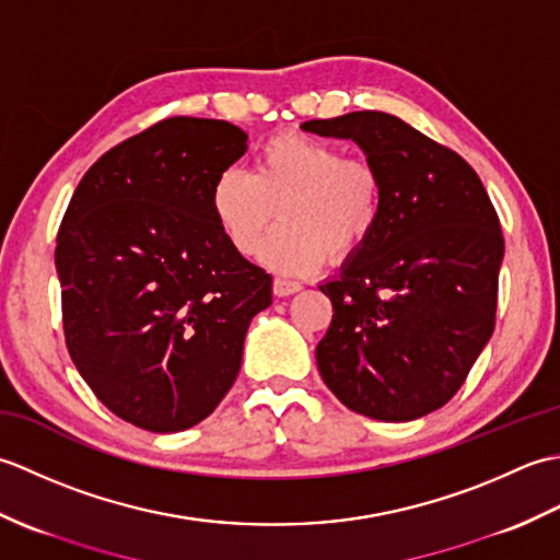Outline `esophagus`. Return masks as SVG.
Here are the masks:
<instances>
[{
    "mask_svg": "<svg viewBox=\"0 0 560 560\" xmlns=\"http://www.w3.org/2000/svg\"><path fill=\"white\" fill-rule=\"evenodd\" d=\"M303 287L299 281H291V279H281L277 277L273 279V295H279V299H283V295H293L299 293Z\"/></svg>",
    "mask_w": 560,
    "mask_h": 560,
    "instance_id": "esophagus-1",
    "label": "esophagus"
}]
</instances>
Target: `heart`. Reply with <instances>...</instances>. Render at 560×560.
Returning a JSON list of instances; mask_svg holds the SVG:
<instances>
[{"mask_svg": "<svg viewBox=\"0 0 560 560\" xmlns=\"http://www.w3.org/2000/svg\"><path fill=\"white\" fill-rule=\"evenodd\" d=\"M383 175L363 156L305 135L283 132L259 147L253 173L225 168L211 187V211L241 255H255L277 219L261 257L279 271H313L327 253L353 255L383 217Z\"/></svg>", "mask_w": 560, "mask_h": 560, "instance_id": "1", "label": "heart"}]
</instances>
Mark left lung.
I'll use <instances>...</instances> for the list:
<instances>
[{
	"label": "left lung",
	"mask_w": 560,
	"mask_h": 560,
	"mask_svg": "<svg viewBox=\"0 0 560 560\" xmlns=\"http://www.w3.org/2000/svg\"><path fill=\"white\" fill-rule=\"evenodd\" d=\"M353 139L383 175V217L339 277L315 359L355 413L413 421L443 407L493 335L501 221L459 153L395 115L361 110L301 125Z\"/></svg>",
	"instance_id": "1"
}]
</instances>
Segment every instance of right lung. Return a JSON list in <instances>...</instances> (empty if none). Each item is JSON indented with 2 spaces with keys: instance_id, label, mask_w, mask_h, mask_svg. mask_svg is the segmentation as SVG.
Returning <instances> with one entry per match:
<instances>
[{
  "instance_id": "add662e5",
  "label": "right lung",
  "mask_w": 560,
  "mask_h": 560,
  "mask_svg": "<svg viewBox=\"0 0 560 560\" xmlns=\"http://www.w3.org/2000/svg\"><path fill=\"white\" fill-rule=\"evenodd\" d=\"M247 135L168 117L105 151L57 233L71 361L105 407L151 433L205 421L235 383L249 319L271 277L225 241L211 211L219 173Z\"/></svg>"
}]
</instances>
